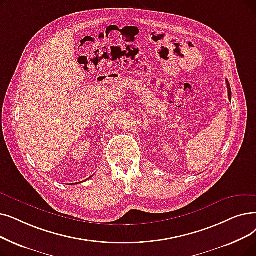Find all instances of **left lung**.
<instances>
[{"label": "left lung", "instance_id": "8db88e82", "mask_svg": "<svg viewBox=\"0 0 256 256\" xmlns=\"http://www.w3.org/2000/svg\"><path fill=\"white\" fill-rule=\"evenodd\" d=\"M226 84H227V88H228V98H229V100H231V88H230L229 82L226 80Z\"/></svg>", "mask_w": 256, "mask_h": 256}]
</instances>
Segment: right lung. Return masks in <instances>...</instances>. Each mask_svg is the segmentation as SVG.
<instances>
[{
  "mask_svg": "<svg viewBox=\"0 0 256 256\" xmlns=\"http://www.w3.org/2000/svg\"><path fill=\"white\" fill-rule=\"evenodd\" d=\"M74 184H76V183H74Z\"/></svg>",
  "mask_w": 256,
  "mask_h": 256,
  "instance_id": "add662e5",
  "label": "right lung"
}]
</instances>
